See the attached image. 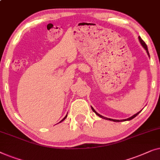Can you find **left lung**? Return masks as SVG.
<instances>
[{"instance_id":"8db88e82","label":"left lung","mask_w":160,"mask_h":160,"mask_svg":"<svg viewBox=\"0 0 160 160\" xmlns=\"http://www.w3.org/2000/svg\"><path fill=\"white\" fill-rule=\"evenodd\" d=\"M138 39H139V40H140V42H141V45H142V46L143 47V48H145V50L147 51V54L148 55V57H149V53H148V48H147V44L145 43V42L143 41V40L141 39V38L140 37V36H139L138 37ZM92 108V110H93V111L95 112V113L97 114L98 116H99L100 118H103V119H105V120H111V121H114V122H122V121H128V120H132V119H133L134 118H136V117L138 115V114H139V112H138V113L137 114H134L133 116H132V117H130V118H128V119H125V120H113V119H109V118H104V117L103 116H102L101 115V114H98L97 112H96L95 110H94V109L93 107H91Z\"/></svg>"}]
</instances>
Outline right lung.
<instances>
[{
  "label": "right lung",
  "mask_w": 160,
  "mask_h": 160,
  "mask_svg": "<svg viewBox=\"0 0 160 160\" xmlns=\"http://www.w3.org/2000/svg\"><path fill=\"white\" fill-rule=\"evenodd\" d=\"M67 115H66V116H65V117H64V118H63V119H62V120H61V121H60V122H62V121H63V120H65V119H66V118H67Z\"/></svg>",
  "instance_id": "obj_1"
}]
</instances>
